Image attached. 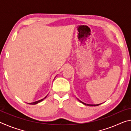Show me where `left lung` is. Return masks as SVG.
Returning <instances> with one entry per match:
<instances>
[{
  "label": "left lung",
  "instance_id": "obj_1",
  "mask_svg": "<svg viewBox=\"0 0 131 131\" xmlns=\"http://www.w3.org/2000/svg\"><path fill=\"white\" fill-rule=\"evenodd\" d=\"M78 101H79V102H81V103L84 104V105H87V106H99V105H100L101 104H102V103H100V104H96V105H90V104H87V103H84V102H81V101H80L79 99H78Z\"/></svg>",
  "mask_w": 131,
  "mask_h": 131
}]
</instances>
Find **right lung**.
<instances>
[{
  "instance_id": "add662e5",
  "label": "right lung",
  "mask_w": 131,
  "mask_h": 131,
  "mask_svg": "<svg viewBox=\"0 0 131 131\" xmlns=\"http://www.w3.org/2000/svg\"><path fill=\"white\" fill-rule=\"evenodd\" d=\"M56 76H55V77H56ZM47 96H46L45 97H44L43 99H40V100L37 101H36V102H32V103H28V104H30V105H36V104L39 103H40V102H41V101H43L44 99L46 98V97H47Z\"/></svg>"
}]
</instances>
